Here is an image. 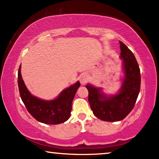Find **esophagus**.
<instances>
[{"mask_svg": "<svg viewBox=\"0 0 159 159\" xmlns=\"http://www.w3.org/2000/svg\"><path fill=\"white\" fill-rule=\"evenodd\" d=\"M80 82L82 84H85L88 82V77L87 75H82L80 78Z\"/></svg>", "mask_w": 159, "mask_h": 159, "instance_id": "esophagus-1", "label": "esophagus"}]
</instances>
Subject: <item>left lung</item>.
I'll list each match as a JSON object with an SVG mask.
<instances>
[{
  "instance_id": "8db88e82",
  "label": "left lung",
  "mask_w": 159,
  "mask_h": 159,
  "mask_svg": "<svg viewBox=\"0 0 159 159\" xmlns=\"http://www.w3.org/2000/svg\"><path fill=\"white\" fill-rule=\"evenodd\" d=\"M120 58L125 71L122 84L116 95L107 96L101 88L87 84L88 101L93 114L106 121H121L133 109L140 90V70L134 54L127 45L119 41Z\"/></svg>"
}]
</instances>
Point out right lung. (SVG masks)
Masks as SVG:
<instances>
[{
  "label": "right lung",
  "mask_w": 159,
  "mask_h": 159,
  "mask_svg": "<svg viewBox=\"0 0 159 159\" xmlns=\"http://www.w3.org/2000/svg\"><path fill=\"white\" fill-rule=\"evenodd\" d=\"M19 94L28 112L40 122L48 125H58L68 120L71 111V103L80 83L66 88L56 99L45 101L33 96L25 86L21 75V65L18 71Z\"/></svg>",
  "instance_id": "right-lung-1"
}]
</instances>
